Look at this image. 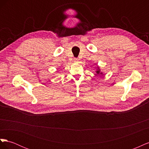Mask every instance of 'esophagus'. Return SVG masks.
Wrapping results in <instances>:
<instances>
[{
  "label": "esophagus",
  "mask_w": 149,
  "mask_h": 149,
  "mask_svg": "<svg viewBox=\"0 0 149 149\" xmlns=\"http://www.w3.org/2000/svg\"><path fill=\"white\" fill-rule=\"evenodd\" d=\"M78 58H74V62H78Z\"/></svg>",
  "instance_id": "obj_1"
}]
</instances>
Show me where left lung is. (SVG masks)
Returning a JSON list of instances; mask_svg holds the SVG:
<instances>
[{
  "label": "left lung",
  "mask_w": 149,
  "mask_h": 149,
  "mask_svg": "<svg viewBox=\"0 0 149 149\" xmlns=\"http://www.w3.org/2000/svg\"><path fill=\"white\" fill-rule=\"evenodd\" d=\"M101 71H100V70L99 69V67H97V70L96 71V73L97 74H99V75H100V74H102V73H101V72H100Z\"/></svg>",
  "instance_id": "obj_1"
}]
</instances>
